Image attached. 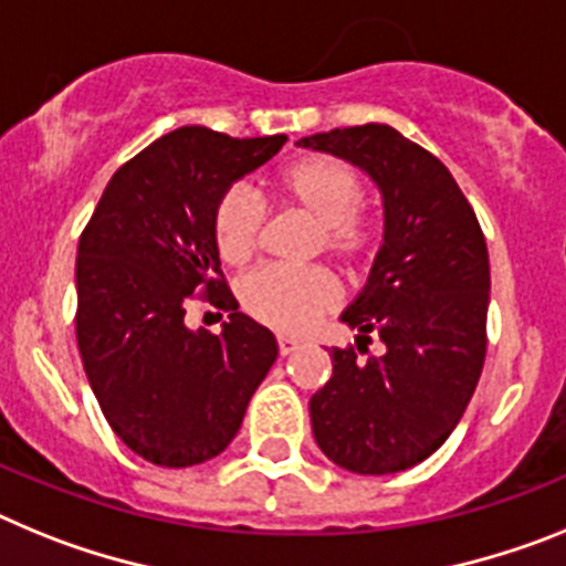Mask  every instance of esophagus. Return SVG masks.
Segmentation results:
<instances>
[{
	"label": "esophagus",
	"instance_id": "1",
	"mask_svg": "<svg viewBox=\"0 0 566 566\" xmlns=\"http://www.w3.org/2000/svg\"><path fill=\"white\" fill-rule=\"evenodd\" d=\"M276 344L282 356H290L293 350H298V342L293 336H276Z\"/></svg>",
	"mask_w": 566,
	"mask_h": 566
}]
</instances>
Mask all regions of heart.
<instances>
[{
	"label": "heart",
	"mask_w": 566,
	"mask_h": 566,
	"mask_svg": "<svg viewBox=\"0 0 566 566\" xmlns=\"http://www.w3.org/2000/svg\"><path fill=\"white\" fill-rule=\"evenodd\" d=\"M279 199L318 224L316 250L350 270L367 268L385 242L381 219L361 208L365 190L350 167L327 156H307L273 179ZM268 210L242 185L224 190L213 208V244L224 264L242 268L262 250ZM338 282L324 268L255 270L239 284V304L250 318L279 333H302L338 304Z\"/></svg>",
	"instance_id": "obj_1"
}]
</instances>
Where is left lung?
Returning <instances> with one entry per match:
<instances>
[{"mask_svg": "<svg viewBox=\"0 0 566 566\" xmlns=\"http://www.w3.org/2000/svg\"><path fill=\"white\" fill-rule=\"evenodd\" d=\"M298 145L342 156L385 199V244L342 322L358 347H333V376L311 399L316 444L361 475L432 455L473 399L488 356L490 255L473 205L430 150L390 125L336 127ZM373 335L388 350L373 357Z\"/></svg>", "mask_w": 566, "mask_h": 566, "instance_id": "8db88e82", "label": "left lung"}]
</instances>
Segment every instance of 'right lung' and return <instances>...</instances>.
Wrapping results in <instances>:
<instances>
[{
	"mask_svg": "<svg viewBox=\"0 0 566 566\" xmlns=\"http://www.w3.org/2000/svg\"><path fill=\"white\" fill-rule=\"evenodd\" d=\"M284 142L179 127L113 174L78 235L82 365L107 424L150 464L222 453L276 361L273 333L239 313L224 282L213 208ZM196 297L229 313L219 337L184 327Z\"/></svg>",
	"mask_w": 566,
	"mask_h": 566,
	"instance_id": "1",
	"label": "right lung"
}]
</instances>
